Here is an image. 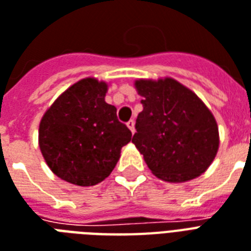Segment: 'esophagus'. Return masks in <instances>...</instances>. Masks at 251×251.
I'll return each instance as SVG.
<instances>
[{
	"label": "esophagus",
	"instance_id": "1",
	"mask_svg": "<svg viewBox=\"0 0 251 251\" xmlns=\"http://www.w3.org/2000/svg\"><path fill=\"white\" fill-rule=\"evenodd\" d=\"M127 127L131 130V133H134V131H135V129H134V120H130V121L127 122Z\"/></svg>",
	"mask_w": 251,
	"mask_h": 251
}]
</instances>
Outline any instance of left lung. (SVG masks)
<instances>
[{
  "instance_id": "left-lung-1",
  "label": "left lung",
  "mask_w": 251,
  "mask_h": 251,
  "mask_svg": "<svg viewBox=\"0 0 251 251\" xmlns=\"http://www.w3.org/2000/svg\"><path fill=\"white\" fill-rule=\"evenodd\" d=\"M143 109L131 142L162 180L201 175L219 150V127L202 101L174 79L135 81Z\"/></svg>"
}]
</instances>
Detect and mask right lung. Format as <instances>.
Instances as JSON below:
<instances>
[{
	"mask_svg": "<svg viewBox=\"0 0 251 251\" xmlns=\"http://www.w3.org/2000/svg\"><path fill=\"white\" fill-rule=\"evenodd\" d=\"M106 84L83 79L46 112L39 147L55 175L76 185H95L110 175L122 146L131 139L118 121L117 109L105 102Z\"/></svg>",
	"mask_w": 251,
	"mask_h": 251,
	"instance_id": "add662e5",
	"label": "right lung"
}]
</instances>
